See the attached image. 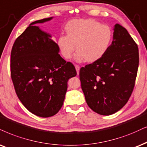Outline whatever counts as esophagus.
Here are the masks:
<instances>
[{"instance_id":"34e87169","label":"esophagus","mask_w":147,"mask_h":147,"mask_svg":"<svg viewBox=\"0 0 147 147\" xmlns=\"http://www.w3.org/2000/svg\"><path fill=\"white\" fill-rule=\"evenodd\" d=\"M75 68H76V70H77V75H79V70H80V67L79 65H75Z\"/></svg>"}]
</instances>
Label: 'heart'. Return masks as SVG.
<instances>
[{
	"instance_id": "heart-1",
	"label": "heart",
	"mask_w": 147,
	"mask_h": 147,
	"mask_svg": "<svg viewBox=\"0 0 147 147\" xmlns=\"http://www.w3.org/2000/svg\"><path fill=\"white\" fill-rule=\"evenodd\" d=\"M66 35H60L57 44L61 54L70 59L75 49L77 62H96L105 55L110 48L113 32L107 24L93 19L70 20L65 26Z\"/></svg>"
}]
</instances>
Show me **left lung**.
<instances>
[{"instance_id": "left-lung-1", "label": "left lung", "mask_w": 147, "mask_h": 147, "mask_svg": "<svg viewBox=\"0 0 147 147\" xmlns=\"http://www.w3.org/2000/svg\"><path fill=\"white\" fill-rule=\"evenodd\" d=\"M138 64V45L127 30L117 24L107 53L80 69L81 89L89 107L102 115L123 108L133 92Z\"/></svg>"}]
</instances>
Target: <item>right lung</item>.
I'll return each mask as SVG.
<instances>
[{
    "label": "right lung",
    "mask_w": 147,
    "mask_h": 147,
    "mask_svg": "<svg viewBox=\"0 0 147 147\" xmlns=\"http://www.w3.org/2000/svg\"><path fill=\"white\" fill-rule=\"evenodd\" d=\"M16 38L11 53V77L21 102L30 112L49 117L62 108L70 78L77 75L74 65L59 54L58 46L51 35L34 24Z\"/></svg>",
    "instance_id": "obj_1"
}]
</instances>
